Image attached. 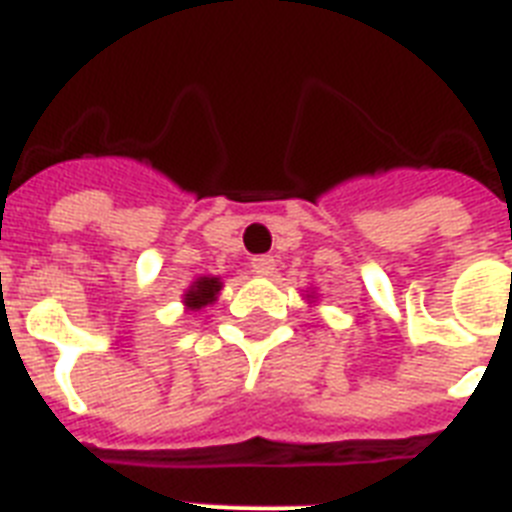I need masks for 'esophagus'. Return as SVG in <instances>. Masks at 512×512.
<instances>
[{
    "instance_id": "1",
    "label": "esophagus",
    "mask_w": 512,
    "mask_h": 512,
    "mask_svg": "<svg viewBox=\"0 0 512 512\" xmlns=\"http://www.w3.org/2000/svg\"><path fill=\"white\" fill-rule=\"evenodd\" d=\"M274 256H253L251 269L256 274H272L274 272Z\"/></svg>"
}]
</instances>
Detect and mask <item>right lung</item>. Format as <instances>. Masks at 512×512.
Instances as JSON below:
<instances>
[{"label": "right lung", "mask_w": 512, "mask_h": 512, "mask_svg": "<svg viewBox=\"0 0 512 512\" xmlns=\"http://www.w3.org/2000/svg\"><path fill=\"white\" fill-rule=\"evenodd\" d=\"M219 287L222 285H219L217 277H201V280H198L196 285L188 290V295H185V303H188L190 308L206 306V303H211L214 298H217Z\"/></svg>", "instance_id": "right-lung-1"}]
</instances>
